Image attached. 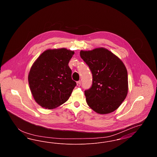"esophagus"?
<instances>
[{
    "label": "esophagus",
    "instance_id": "esophagus-1",
    "mask_svg": "<svg viewBox=\"0 0 157 157\" xmlns=\"http://www.w3.org/2000/svg\"><path fill=\"white\" fill-rule=\"evenodd\" d=\"M76 84H77V86H80L81 85V81H78L76 82Z\"/></svg>",
    "mask_w": 157,
    "mask_h": 157
}]
</instances>
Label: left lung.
Returning <instances> with one entry per match:
<instances>
[{
  "label": "left lung",
  "mask_w": 157,
  "mask_h": 157,
  "mask_svg": "<svg viewBox=\"0 0 157 157\" xmlns=\"http://www.w3.org/2000/svg\"><path fill=\"white\" fill-rule=\"evenodd\" d=\"M92 74V84L85 90L90 108L100 114L115 111L128 93V73L122 60L103 48L80 52Z\"/></svg>",
  "instance_id": "left-lung-1"
}]
</instances>
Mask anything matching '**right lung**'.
<instances>
[{
    "mask_svg": "<svg viewBox=\"0 0 157 157\" xmlns=\"http://www.w3.org/2000/svg\"><path fill=\"white\" fill-rule=\"evenodd\" d=\"M74 51L65 48L42 53L30 68L28 81L35 101L46 109H53L67 101L76 83L68 66Z\"/></svg>",
    "mask_w": 157,
    "mask_h": 157,
    "instance_id": "add662e5",
    "label": "right lung"
}]
</instances>
